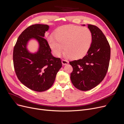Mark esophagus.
Masks as SVG:
<instances>
[{"label":"esophagus","mask_w":124,"mask_h":124,"mask_svg":"<svg viewBox=\"0 0 124 124\" xmlns=\"http://www.w3.org/2000/svg\"><path fill=\"white\" fill-rule=\"evenodd\" d=\"M69 63V62L67 60H62V64L63 65H66V64H68Z\"/></svg>","instance_id":"1"}]
</instances>
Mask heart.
Returning <instances> with one entry per match:
<instances>
[{
	"label": "heart",
	"instance_id": "obj_1",
	"mask_svg": "<svg viewBox=\"0 0 124 124\" xmlns=\"http://www.w3.org/2000/svg\"><path fill=\"white\" fill-rule=\"evenodd\" d=\"M93 41V35L89 29L74 25L63 26L56 31V35L48 38L49 46L56 56H60L64 50L65 56L72 59L85 56Z\"/></svg>",
	"mask_w": 124,
	"mask_h": 124
}]
</instances>
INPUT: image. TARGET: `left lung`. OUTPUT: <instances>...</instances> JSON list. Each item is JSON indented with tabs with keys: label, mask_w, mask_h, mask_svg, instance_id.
<instances>
[{
	"label": "left lung",
	"mask_w": 124,
	"mask_h": 124,
	"mask_svg": "<svg viewBox=\"0 0 124 124\" xmlns=\"http://www.w3.org/2000/svg\"><path fill=\"white\" fill-rule=\"evenodd\" d=\"M87 26L93 35L89 50L82 59L69 62L73 67L71 81L82 91L92 89L102 81L108 70L110 56L109 43L102 31L96 26Z\"/></svg>",
	"instance_id": "8db88e82"
}]
</instances>
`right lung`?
I'll return each instance as SVG.
<instances>
[{
  "label": "right lung",
  "mask_w": 124,
  "mask_h": 124,
  "mask_svg": "<svg viewBox=\"0 0 124 124\" xmlns=\"http://www.w3.org/2000/svg\"><path fill=\"white\" fill-rule=\"evenodd\" d=\"M49 29L47 24L30 26L18 37L14 49L13 61L18 79L25 86L38 92H44L52 86L62 67L60 59L52 55L49 45L44 38ZM32 39L38 44L37 51L34 53L27 48Z\"/></svg>",
  "instance_id": "1"
}]
</instances>
